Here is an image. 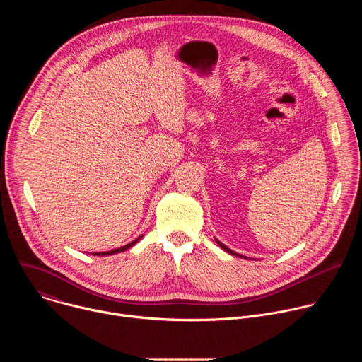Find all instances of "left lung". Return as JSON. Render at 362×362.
<instances>
[{
  "label": "left lung",
  "instance_id": "left-lung-1",
  "mask_svg": "<svg viewBox=\"0 0 362 362\" xmlns=\"http://www.w3.org/2000/svg\"><path fill=\"white\" fill-rule=\"evenodd\" d=\"M216 242H218V245L222 247V249H225L226 252H229V253H232V255H235V256H240V257H245V259H247V257L246 256H242V255H239V253H236V252H233L232 249H229V247H226L223 243H221L218 239H216Z\"/></svg>",
  "mask_w": 362,
  "mask_h": 362
}]
</instances>
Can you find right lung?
<instances>
[{
  "mask_svg": "<svg viewBox=\"0 0 362 362\" xmlns=\"http://www.w3.org/2000/svg\"><path fill=\"white\" fill-rule=\"evenodd\" d=\"M140 238H141V236H139L136 240H133V242H130L129 245H124V246H122V247H117V249H113V250H109V252H94L93 255H97V256H107V255H115V253H119V252H124L126 249H129L130 246H133L134 243H137V242L140 240Z\"/></svg>",
  "mask_w": 362,
  "mask_h": 362,
  "instance_id": "right-lung-1",
  "label": "right lung"
}]
</instances>
